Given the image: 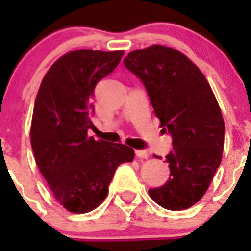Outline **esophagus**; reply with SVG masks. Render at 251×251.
<instances>
[{"label":"esophagus","instance_id":"34e87169","mask_svg":"<svg viewBox=\"0 0 251 251\" xmlns=\"http://www.w3.org/2000/svg\"><path fill=\"white\" fill-rule=\"evenodd\" d=\"M136 156L141 159H147L148 158V152L145 150L142 151H136Z\"/></svg>","mask_w":251,"mask_h":251}]
</instances>
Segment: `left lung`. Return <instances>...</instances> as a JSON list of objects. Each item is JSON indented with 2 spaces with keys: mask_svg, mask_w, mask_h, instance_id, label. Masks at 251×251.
Listing matches in <instances>:
<instances>
[{
  "mask_svg": "<svg viewBox=\"0 0 251 251\" xmlns=\"http://www.w3.org/2000/svg\"><path fill=\"white\" fill-rule=\"evenodd\" d=\"M124 65L145 84L174 150L170 178L148 194L162 207L181 211L202 199L223 158L225 123L207 79L181 51L151 45L130 51Z\"/></svg>",
  "mask_w": 251,
  "mask_h": 251,
  "instance_id": "obj_1",
  "label": "left lung"
}]
</instances>
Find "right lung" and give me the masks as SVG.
<instances>
[{"label":"right lung","instance_id":"1","mask_svg":"<svg viewBox=\"0 0 251 251\" xmlns=\"http://www.w3.org/2000/svg\"><path fill=\"white\" fill-rule=\"evenodd\" d=\"M124 51L80 49L55 61L40 84L31 121L35 161L55 200L73 214L98 207L121 163L134 151L122 143L95 141L89 112L99 80L117 68Z\"/></svg>","mask_w":251,"mask_h":251}]
</instances>
